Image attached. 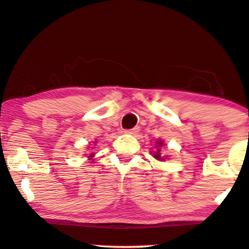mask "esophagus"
Here are the masks:
<instances>
[{
	"instance_id": "1",
	"label": "esophagus",
	"mask_w": 249,
	"mask_h": 249,
	"mask_svg": "<svg viewBox=\"0 0 249 249\" xmlns=\"http://www.w3.org/2000/svg\"><path fill=\"white\" fill-rule=\"evenodd\" d=\"M139 132H140V127H134V128H132V129H126V131H125L126 134H131V135L138 134Z\"/></svg>"
}]
</instances>
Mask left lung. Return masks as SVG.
<instances>
[{"instance_id": "obj_1", "label": "left lung", "mask_w": 249, "mask_h": 249, "mask_svg": "<svg viewBox=\"0 0 249 249\" xmlns=\"http://www.w3.org/2000/svg\"><path fill=\"white\" fill-rule=\"evenodd\" d=\"M161 146H163V141L162 140H157L156 141V146H155V151H151V155L155 159H157L158 161H164L166 159H168L167 157L161 156Z\"/></svg>"}]
</instances>
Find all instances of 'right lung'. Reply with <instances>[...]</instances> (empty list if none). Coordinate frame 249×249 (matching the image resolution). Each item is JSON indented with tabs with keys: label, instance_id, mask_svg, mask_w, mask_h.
<instances>
[{
	"label": "right lung",
	"instance_id": "1",
	"mask_svg": "<svg viewBox=\"0 0 249 249\" xmlns=\"http://www.w3.org/2000/svg\"><path fill=\"white\" fill-rule=\"evenodd\" d=\"M93 143H94V145H96V143H97V141H94ZM87 149H89V148H87ZM93 158H94V153H90V155L88 156V160H89V161H91V160H92Z\"/></svg>",
	"mask_w": 249,
	"mask_h": 249
}]
</instances>
